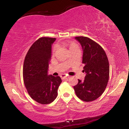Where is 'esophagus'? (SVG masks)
Instances as JSON below:
<instances>
[{"mask_svg": "<svg viewBox=\"0 0 129 129\" xmlns=\"http://www.w3.org/2000/svg\"><path fill=\"white\" fill-rule=\"evenodd\" d=\"M60 77H61L62 79H66V78H67V76L66 75H65V74H62V75H61Z\"/></svg>", "mask_w": 129, "mask_h": 129, "instance_id": "obj_1", "label": "esophagus"}]
</instances>
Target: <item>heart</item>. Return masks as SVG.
<instances>
[{
	"instance_id": "heart-1",
	"label": "heart",
	"mask_w": 129,
	"mask_h": 129,
	"mask_svg": "<svg viewBox=\"0 0 129 129\" xmlns=\"http://www.w3.org/2000/svg\"><path fill=\"white\" fill-rule=\"evenodd\" d=\"M76 47H78V46L76 44H75V43H74V42L70 43V44H69L70 51L74 49V48H76ZM57 48H58V45H57V44H55V45H54V46H53V48H52V53H56V51H57Z\"/></svg>"
}]
</instances>
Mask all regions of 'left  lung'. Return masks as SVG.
<instances>
[{"label":"left lung","instance_id":"1","mask_svg":"<svg viewBox=\"0 0 129 129\" xmlns=\"http://www.w3.org/2000/svg\"><path fill=\"white\" fill-rule=\"evenodd\" d=\"M83 50L82 72L86 75L83 81L78 79L74 86L76 96L85 102L93 101L103 94L109 78V63L105 51L98 43L84 36L75 38Z\"/></svg>","mask_w":129,"mask_h":129}]
</instances>
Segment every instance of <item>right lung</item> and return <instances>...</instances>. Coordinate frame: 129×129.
I'll return each instance as SVG.
<instances>
[{
	"instance_id": "obj_1",
	"label": "right lung",
	"mask_w": 129,
	"mask_h": 129,
	"mask_svg": "<svg viewBox=\"0 0 129 129\" xmlns=\"http://www.w3.org/2000/svg\"><path fill=\"white\" fill-rule=\"evenodd\" d=\"M56 38L42 37L31 46L24 60L23 82L33 100L48 104L56 99L62 80L59 76L47 75L51 45Z\"/></svg>"
}]
</instances>
